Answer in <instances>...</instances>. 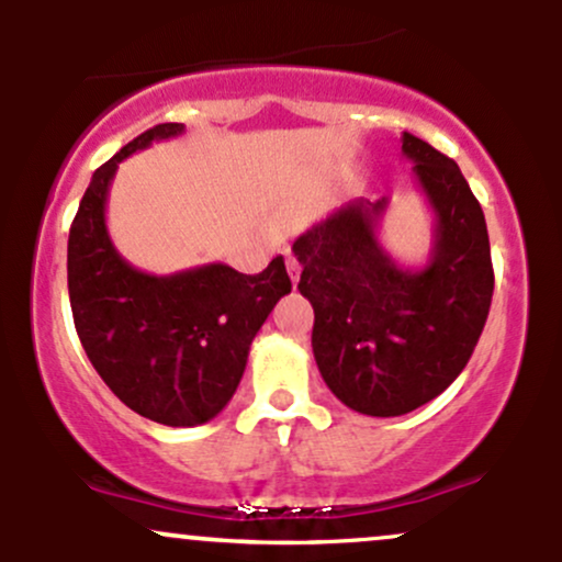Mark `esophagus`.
Masks as SVG:
<instances>
[{"label":"esophagus","instance_id":"1","mask_svg":"<svg viewBox=\"0 0 562 562\" xmlns=\"http://www.w3.org/2000/svg\"><path fill=\"white\" fill-rule=\"evenodd\" d=\"M285 263H288V274H290V280H293V282H299V277H301V261L295 259L293 254H288Z\"/></svg>","mask_w":562,"mask_h":562}]
</instances>
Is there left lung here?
<instances>
[{"mask_svg":"<svg viewBox=\"0 0 562 562\" xmlns=\"http://www.w3.org/2000/svg\"><path fill=\"white\" fill-rule=\"evenodd\" d=\"M402 153L436 216L425 267H398L380 245L389 198L351 200L293 243L322 378L346 406L372 417L406 415L454 383L494 293L486 218L460 166L409 132Z\"/></svg>","mask_w":562,"mask_h":562,"instance_id":"obj_1","label":"left lung"}]
</instances>
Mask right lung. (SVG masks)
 <instances>
[{"instance_id": "right-lung-1", "label": "right lung", "mask_w": 562, "mask_h": 562, "mask_svg": "<svg viewBox=\"0 0 562 562\" xmlns=\"http://www.w3.org/2000/svg\"><path fill=\"white\" fill-rule=\"evenodd\" d=\"M182 132V124H158L102 164L68 235L70 312L89 362L128 409L171 428L203 425L227 406L256 333L290 293L282 256L261 274L205 263L169 277L121 259L105 227L115 169Z\"/></svg>"}]
</instances>
